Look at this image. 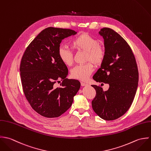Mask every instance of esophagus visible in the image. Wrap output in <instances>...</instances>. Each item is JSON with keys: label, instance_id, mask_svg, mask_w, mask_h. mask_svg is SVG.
<instances>
[{"label": "esophagus", "instance_id": "esophagus-1", "mask_svg": "<svg viewBox=\"0 0 151 151\" xmlns=\"http://www.w3.org/2000/svg\"><path fill=\"white\" fill-rule=\"evenodd\" d=\"M81 86H87V85H88V83H85V82H81Z\"/></svg>", "mask_w": 151, "mask_h": 151}]
</instances>
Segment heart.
<instances>
[{
  "mask_svg": "<svg viewBox=\"0 0 151 151\" xmlns=\"http://www.w3.org/2000/svg\"><path fill=\"white\" fill-rule=\"evenodd\" d=\"M72 45L78 51L86 53L85 60L91 62L96 66L100 65L106 56L105 49L99 45L97 39L88 33L84 32L76 37L72 41ZM60 60L66 66H71L73 63L72 52L66 47L60 46L58 51ZM93 66L91 62L85 65H78L71 70L72 78L82 81L88 80L93 72Z\"/></svg>",
  "mask_w": 151,
  "mask_h": 151,
  "instance_id": "heart-1",
  "label": "heart"
}]
</instances>
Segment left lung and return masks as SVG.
<instances>
[{"label": "left lung", "mask_w": 151, "mask_h": 151, "mask_svg": "<svg viewBox=\"0 0 151 151\" xmlns=\"http://www.w3.org/2000/svg\"><path fill=\"white\" fill-rule=\"evenodd\" d=\"M104 38L106 56L93 76L97 82L109 84V89L91 85L96 91L91 101L94 111L102 119L114 120L131 107L138 87V70L132 50L120 35L104 27L99 31Z\"/></svg>", "instance_id": "8db88e82"}]
</instances>
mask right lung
<instances>
[{
	"label": "right lung",
	"instance_id": "add662e5",
	"mask_svg": "<svg viewBox=\"0 0 151 151\" xmlns=\"http://www.w3.org/2000/svg\"><path fill=\"white\" fill-rule=\"evenodd\" d=\"M76 34L70 29L48 27L27 47L20 72L23 92L31 107L47 118L58 117L71 106L81 87L75 79L66 78L68 69L58 56L62 40ZM63 82L55 88L56 82Z\"/></svg>",
	"mask_w": 151,
	"mask_h": 151
}]
</instances>
